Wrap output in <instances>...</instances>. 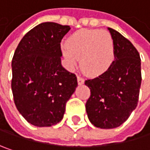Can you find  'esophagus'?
<instances>
[{"label":"esophagus","mask_w":150,"mask_h":150,"mask_svg":"<svg viewBox=\"0 0 150 150\" xmlns=\"http://www.w3.org/2000/svg\"><path fill=\"white\" fill-rule=\"evenodd\" d=\"M77 81H78L79 85H82L84 83V79L81 78V76H77Z\"/></svg>","instance_id":"obj_1"}]
</instances>
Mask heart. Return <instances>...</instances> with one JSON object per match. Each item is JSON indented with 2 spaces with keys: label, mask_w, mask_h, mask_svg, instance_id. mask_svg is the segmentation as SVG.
<instances>
[{
  "label": "heart",
  "mask_w": 150,
  "mask_h": 150,
  "mask_svg": "<svg viewBox=\"0 0 150 150\" xmlns=\"http://www.w3.org/2000/svg\"><path fill=\"white\" fill-rule=\"evenodd\" d=\"M62 51L68 67L75 69L80 59L81 70L90 76L106 73L115 59L112 35L101 29H81L72 34Z\"/></svg>",
  "instance_id": "heart-1"
}]
</instances>
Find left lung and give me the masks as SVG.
Returning a JSON list of instances; mask_svg holds the SVG:
<instances>
[{
    "mask_svg": "<svg viewBox=\"0 0 150 150\" xmlns=\"http://www.w3.org/2000/svg\"><path fill=\"white\" fill-rule=\"evenodd\" d=\"M108 29L115 42V62L106 73L85 81L91 92L86 103L88 117L100 129L117 128L127 121L137 106L142 82L138 51L119 32Z\"/></svg>",
    "mask_w": 150,
    "mask_h": 150,
    "instance_id": "1",
    "label": "left lung"
}]
</instances>
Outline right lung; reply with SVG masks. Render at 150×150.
<instances>
[{
  "label": "right lung",
  "mask_w": 150,
  "mask_h": 150,
  "mask_svg": "<svg viewBox=\"0 0 150 150\" xmlns=\"http://www.w3.org/2000/svg\"><path fill=\"white\" fill-rule=\"evenodd\" d=\"M69 26L42 22L21 40L12 60V92L20 114L32 125L50 127L63 118L77 87L61 62V42Z\"/></svg>",
  "instance_id": "add662e5"
}]
</instances>
